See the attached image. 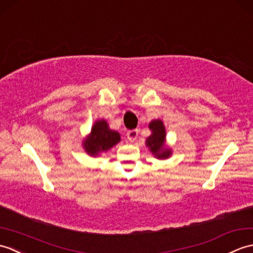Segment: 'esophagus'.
<instances>
[{
  "instance_id": "esophagus-1",
  "label": "esophagus",
  "mask_w": 253,
  "mask_h": 253,
  "mask_svg": "<svg viewBox=\"0 0 253 253\" xmlns=\"http://www.w3.org/2000/svg\"><path fill=\"white\" fill-rule=\"evenodd\" d=\"M137 135H138V131L137 130H131V131H128L127 133H126V136H127V139L130 142H134L135 141V139L137 138Z\"/></svg>"
}]
</instances>
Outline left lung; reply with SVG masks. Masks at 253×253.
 I'll return each instance as SVG.
<instances>
[{
  "label": "left lung",
  "mask_w": 253,
  "mask_h": 253,
  "mask_svg": "<svg viewBox=\"0 0 253 253\" xmlns=\"http://www.w3.org/2000/svg\"><path fill=\"white\" fill-rule=\"evenodd\" d=\"M148 127L151 134L146 138V146L150 150V153L159 160L170 158L173 151L167 145V131L164 122L160 119L151 120Z\"/></svg>",
  "instance_id": "left-lung-1"
}]
</instances>
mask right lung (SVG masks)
<instances>
[{
    "label": "right lung",
    "instance_id": "add662e5",
    "mask_svg": "<svg viewBox=\"0 0 253 253\" xmlns=\"http://www.w3.org/2000/svg\"><path fill=\"white\" fill-rule=\"evenodd\" d=\"M121 141L120 133L111 130L105 119L94 122L91 132L83 139V149L91 157H97L106 153Z\"/></svg>",
    "mask_w": 253,
    "mask_h": 253
}]
</instances>
